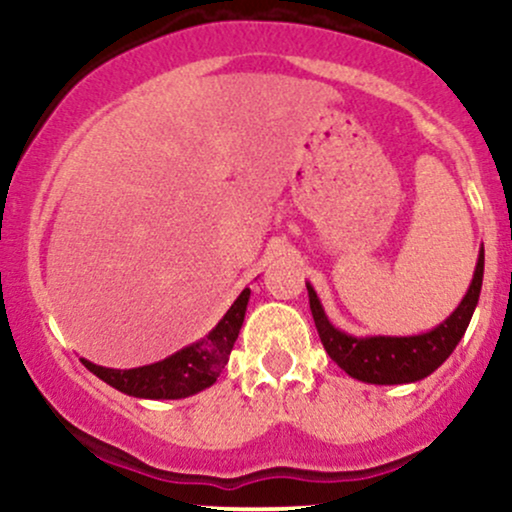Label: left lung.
<instances>
[{
	"label": "left lung",
	"instance_id": "8db88e82",
	"mask_svg": "<svg viewBox=\"0 0 512 512\" xmlns=\"http://www.w3.org/2000/svg\"><path fill=\"white\" fill-rule=\"evenodd\" d=\"M481 279H484V248L479 250V262L477 269H474L472 286H469L462 303L457 305L455 313L443 325H438L436 330L416 334V337L358 339L334 330L330 320L325 317L320 301H317L313 286L308 284L310 313H313L317 334H320V342L325 346V351L351 378L373 385L414 383V380L431 375L455 351L457 342H460L464 330H467L469 320H472L474 308H477Z\"/></svg>",
	"mask_w": 512,
	"mask_h": 512
}]
</instances>
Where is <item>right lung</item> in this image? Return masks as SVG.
Listing matches in <instances>:
<instances>
[{"instance_id": "1", "label": "right lung", "mask_w": 512, "mask_h": 512, "mask_svg": "<svg viewBox=\"0 0 512 512\" xmlns=\"http://www.w3.org/2000/svg\"><path fill=\"white\" fill-rule=\"evenodd\" d=\"M250 289H245L236 298V303L228 308L223 320L204 342H197L178 354L163 358V361L151 363V366L115 370L103 368L96 363L81 358V363L91 370L93 375L113 385L115 390L125 392L132 397L144 399H182L190 397L204 387L214 385L223 368H226L228 356H231L233 344H236L240 327L245 320V308H248Z\"/></svg>"}]
</instances>
